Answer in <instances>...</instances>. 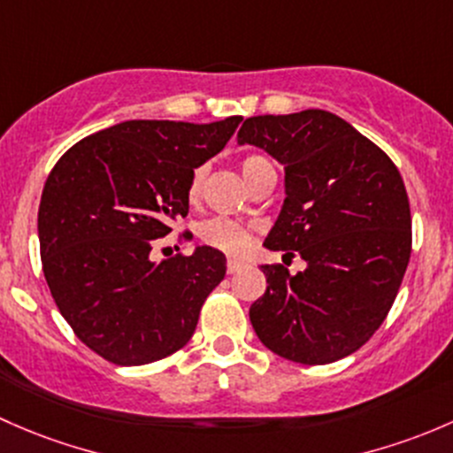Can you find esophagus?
Masks as SVG:
<instances>
[{"label": "esophagus", "mask_w": 453, "mask_h": 453, "mask_svg": "<svg viewBox=\"0 0 453 453\" xmlns=\"http://www.w3.org/2000/svg\"><path fill=\"white\" fill-rule=\"evenodd\" d=\"M242 268H244V264H242L240 259H228V261H226V273H228V274L240 273Z\"/></svg>", "instance_id": "esophagus-1"}]
</instances>
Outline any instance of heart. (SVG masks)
<instances>
[{"mask_svg": "<svg viewBox=\"0 0 453 453\" xmlns=\"http://www.w3.org/2000/svg\"><path fill=\"white\" fill-rule=\"evenodd\" d=\"M259 163H264V158L261 157H246L244 161H242V174H244L246 180H249V176L253 174V170L259 165ZM203 176H204L203 167H198V170L192 174V183H189V198L192 200H196L200 196V189H203ZM198 233H200V240H203L204 244L213 246V249L222 250V253H228V255L244 253L250 244V233L242 225H237V222L226 220V218H211V220L203 222L198 228Z\"/></svg>", "mask_w": 453, "mask_h": 453, "instance_id": "b5f03b06", "label": "heart"}]
</instances>
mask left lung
<instances>
[{
    "label": "left lung",
    "instance_id": "8db88e82",
    "mask_svg": "<svg viewBox=\"0 0 453 453\" xmlns=\"http://www.w3.org/2000/svg\"><path fill=\"white\" fill-rule=\"evenodd\" d=\"M237 143L286 172V200L264 246L298 253L305 270L261 265L265 292L250 323L265 347L298 365L351 356L384 323L412 249L399 170L338 115L307 109L249 118Z\"/></svg>",
    "mask_w": 453,
    "mask_h": 453
}]
</instances>
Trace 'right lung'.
<instances>
[{"mask_svg": "<svg viewBox=\"0 0 453 453\" xmlns=\"http://www.w3.org/2000/svg\"><path fill=\"white\" fill-rule=\"evenodd\" d=\"M240 115L211 124L130 119L69 148L39 204L43 274L63 319L91 351L142 366L183 349L225 279L213 246L155 261L152 242L189 211L196 167L216 157Z\"/></svg>", "mask_w": 453, "mask_h": 453, "instance_id": "obj_1", "label": "right lung"}]
</instances>
